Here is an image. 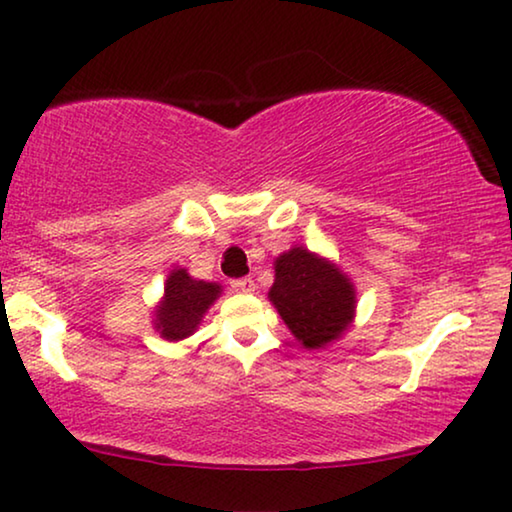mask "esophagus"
Returning <instances> with one entry per match:
<instances>
[{"label":"esophagus","mask_w":512,"mask_h":512,"mask_svg":"<svg viewBox=\"0 0 512 512\" xmlns=\"http://www.w3.org/2000/svg\"><path fill=\"white\" fill-rule=\"evenodd\" d=\"M234 289H239L243 294H253L255 292V280L253 278H239L232 282Z\"/></svg>","instance_id":"1"}]
</instances>
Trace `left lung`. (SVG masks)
I'll return each instance as SVG.
<instances>
[{
	"instance_id": "1",
	"label": "left lung",
	"mask_w": 512,
	"mask_h": 512,
	"mask_svg": "<svg viewBox=\"0 0 512 512\" xmlns=\"http://www.w3.org/2000/svg\"><path fill=\"white\" fill-rule=\"evenodd\" d=\"M276 280L269 301L303 349H326L356 317L352 278L329 257L294 246L273 259Z\"/></svg>"
}]
</instances>
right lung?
Here are the masks:
<instances>
[{
  "instance_id": "add662e5",
  "label": "right lung",
  "mask_w": 512,
  "mask_h": 512,
  "mask_svg": "<svg viewBox=\"0 0 512 512\" xmlns=\"http://www.w3.org/2000/svg\"><path fill=\"white\" fill-rule=\"evenodd\" d=\"M223 294V285L197 280L183 266H174L165 280L160 301L154 305V329L167 342H181L200 329L202 317Z\"/></svg>"
}]
</instances>
